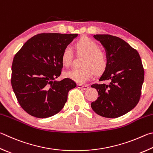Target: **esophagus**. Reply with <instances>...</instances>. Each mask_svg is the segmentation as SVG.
<instances>
[{"label":"esophagus","instance_id":"34e87169","mask_svg":"<svg viewBox=\"0 0 153 153\" xmlns=\"http://www.w3.org/2000/svg\"><path fill=\"white\" fill-rule=\"evenodd\" d=\"M77 87L78 88L82 89V90H88V89L89 88V86L88 85H81V84H77Z\"/></svg>","mask_w":153,"mask_h":153}]
</instances>
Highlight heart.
Returning a JSON list of instances; mask_svg holds the SVG:
<instances>
[{
  "mask_svg": "<svg viewBox=\"0 0 153 153\" xmlns=\"http://www.w3.org/2000/svg\"><path fill=\"white\" fill-rule=\"evenodd\" d=\"M78 55H84L81 62L82 67L73 68L65 72V76L79 84H84L92 77L94 74L100 75L108 66V57L104 51L100 49L98 44L89 38L83 39L76 45ZM62 62L65 66H69L73 60V52L70 47H66L62 53Z\"/></svg>",
  "mask_w": 153,
  "mask_h": 153,
  "instance_id": "1",
  "label": "heart"
}]
</instances>
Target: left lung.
<instances>
[{
    "instance_id": "obj_1",
    "label": "left lung",
    "mask_w": 153,
    "mask_h": 153,
    "mask_svg": "<svg viewBox=\"0 0 153 153\" xmlns=\"http://www.w3.org/2000/svg\"><path fill=\"white\" fill-rule=\"evenodd\" d=\"M94 37L103 45L108 57L107 68L99 81L110 83L91 85L99 96L91 107L103 117H120L139 102L144 77L142 61L137 50L120 38L110 35Z\"/></svg>"
}]
</instances>
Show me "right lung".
<instances>
[{"mask_svg": "<svg viewBox=\"0 0 153 153\" xmlns=\"http://www.w3.org/2000/svg\"><path fill=\"white\" fill-rule=\"evenodd\" d=\"M77 34L41 33L24 44L12 64L11 85L22 108L39 118L62 110L69 91L76 87L69 78L61 81L62 53Z\"/></svg>", "mask_w": 153, "mask_h": 153, "instance_id": "right-lung-1", "label": "right lung"}]
</instances>
